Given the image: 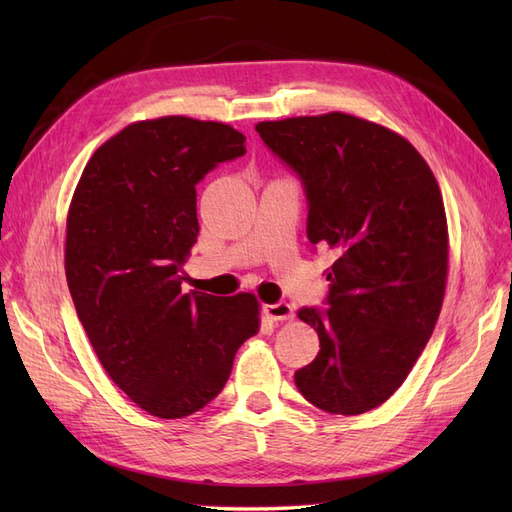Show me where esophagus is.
Returning a JSON list of instances; mask_svg holds the SVG:
<instances>
[{"mask_svg": "<svg viewBox=\"0 0 512 512\" xmlns=\"http://www.w3.org/2000/svg\"><path fill=\"white\" fill-rule=\"evenodd\" d=\"M262 312L267 314V318L271 320H290L294 318V309L288 303H273V305H265L262 307Z\"/></svg>", "mask_w": 512, "mask_h": 512, "instance_id": "1", "label": "esophagus"}]
</instances>
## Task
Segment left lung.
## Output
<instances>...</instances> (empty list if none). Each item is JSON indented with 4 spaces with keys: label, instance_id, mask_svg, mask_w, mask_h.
Here are the masks:
<instances>
[{
    "label": "left lung",
    "instance_id": "left-lung-1",
    "mask_svg": "<svg viewBox=\"0 0 512 512\" xmlns=\"http://www.w3.org/2000/svg\"><path fill=\"white\" fill-rule=\"evenodd\" d=\"M303 181L307 239L337 254L327 309H301L320 352L294 374L316 408L354 416L404 384L436 327L448 273L440 185L404 136L346 113L260 121Z\"/></svg>",
    "mask_w": 512,
    "mask_h": 512
}]
</instances>
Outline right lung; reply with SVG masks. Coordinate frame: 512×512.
Segmentation results:
<instances>
[{
	"instance_id": "obj_1",
	"label": "right lung",
	"mask_w": 512,
	"mask_h": 512,
	"mask_svg": "<svg viewBox=\"0 0 512 512\" xmlns=\"http://www.w3.org/2000/svg\"><path fill=\"white\" fill-rule=\"evenodd\" d=\"M245 153L222 121H134L96 149L66 222L76 314L111 380L138 408L183 418L224 389L239 346L258 333L252 292H181L198 237L196 183Z\"/></svg>"
}]
</instances>
